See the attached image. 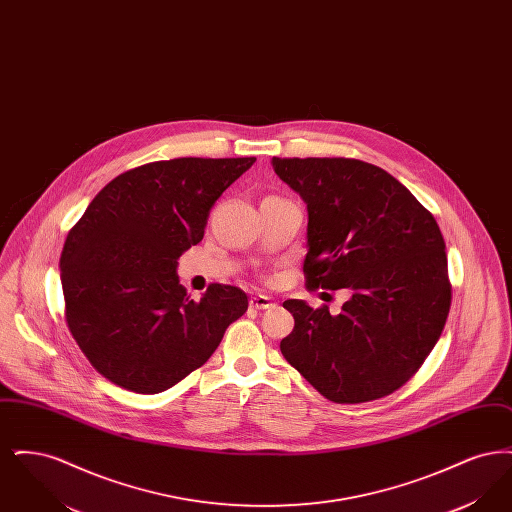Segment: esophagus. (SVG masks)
I'll return each instance as SVG.
<instances>
[{
  "mask_svg": "<svg viewBox=\"0 0 512 512\" xmlns=\"http://www.w3.org/2000/svg\"><path fill=\"white\" fill-rule=\"evenodd\" d=\"M249 305L253 307V309H270V307H274V303H272V299L267 297V295H255V297H251V301H249Z\"/></svg>",
  "mask_w": 512,
  "mask_h": 512,
  "instance_id": "obj_1",
  "label": "esophagus"
}]
</instances>
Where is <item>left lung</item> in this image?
<instances>
[{
    "mask_svg": "<svg viewBox=\"0 0 512 512\" xmlns=\"http://www.w3.org/2000/svg\"><path fill=\"white\" fill-rule=\"evenodd\" d=\"M309 211L305 288L341 290L340 315L288 299L286 361L326 399L365 403L409 382L451 307L447 253L434 215L390 172L347 157H272Z\"/></svg>",
    "mask_w": 512,
    "mask_h": 512,
    "instance_id": "left-lung-1",
    "label": "left lung"
}]
</instances>
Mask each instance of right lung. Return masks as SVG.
<instances>
[{"label":"right lung","mask_w":512,"mask_h":512,"mask_svg":"<svg viewBox=\"0 0 512 512\" xmlns=\"http://www.w3.org/2000/svg\"><path fill=\"white\" fill-rule=\"evenodd\" d=\"M255 157L155 161L122 172L74 224L61 253L65 320L90 365L136 393H159L215 353L247 311L244 290L211 284L194 301L178 257Z\"/></svg>","instance_id":"obj_1"}]
</instances>
